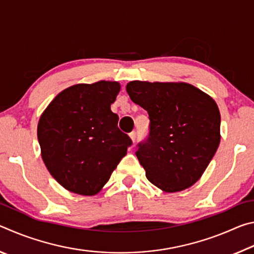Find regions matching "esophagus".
<instances>
[{"instance_id": "34e87169", "label": "esophagus", "mask_w": 254, "mask_h": 254, "mask_svg": "<svg viewBox=\"0 0 254 254\" xmlns=\"http://www.w3.org/2000/svg\"><path fill=\"white\" fill-rule=\"evenodd\" d=\"M130 137H131L132 142H133V143H134V142H135V140H136V132H135V131H133V132H131V133H130Z\"/></svg>"}]
</instances>
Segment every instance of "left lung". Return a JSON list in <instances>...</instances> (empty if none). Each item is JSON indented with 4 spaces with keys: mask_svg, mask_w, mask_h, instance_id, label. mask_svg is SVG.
<instances>
[{
    "mask_svg": "<svg viewBox=\"0 0 254 254\" xmlns=\"http://www.w3.org/2000/svg\"><path fill=\"white\" fill-rule=\"evenodd\" d=\"M127 92L149 114V135L135 152L149 182L167 192L192 186L220 144L216 103L187 83L134 80Z\"/></svg>",
    "mask_w": 254,
    "mask_h": 254,
    "instance_id": "1",
    "label": "left lung"
}]
</instances>
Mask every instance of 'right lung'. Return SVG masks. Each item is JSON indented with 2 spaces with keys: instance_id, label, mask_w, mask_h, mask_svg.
I'll list each match as a JSON object with an SVG mask.
<instances>
[{
  "instance_id": "add662e5",
  "label": "right lung",
  "mask_w": 254,
  "mask_h": 254,
  "mask_svg": "<svg viewBox=\"0 0 254 254\" xmlns=\"http://www.w3.org/2000/svg\"><path fill=\"white\" fill-rule=\"evenodd\" d=\"M120 88L118 81L106 80L70 86L42 113L38 123L42 160L67 190L97 194L132 144L111 111Z\"/></svg>"
}]
</instances>
